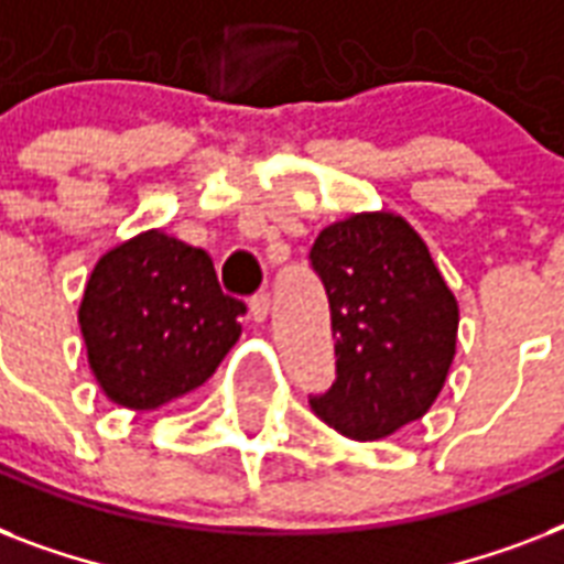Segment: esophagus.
<instances>
[{"mask_svg":"<svg viewBox=\"0 0 564 564\" xmlns=\"http://www.w3.org/2000/svg\"><path fill=\"white\" fill-rule=\"evenodd\" d=\"M248 310H251V318H254V322H265V318H269V310H272L269 292H257L254 299L248 301Z\"/></svg>","mask_w":564,"mask_h":564,"instance_id":"esophagus-1","label":"esophagus"}]
</instances>
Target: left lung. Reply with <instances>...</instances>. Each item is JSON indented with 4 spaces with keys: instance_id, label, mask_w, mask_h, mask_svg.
<instances>
[{
    "instance_id": "1",
    "label": "left lung",
    "mask_w": 564,
    "mask_h": 564,
    "mask_svg": "<svg viewBox=\"0 0 564 564\" xmlns=\"http://www.w3.org/2000/svg\"><path fill=\"white\" fill-rule=\"evenodd\" d=\"M310 265L325 283L336 339V380L310 394L313 412L357 442L419 421L445 386L459 327L424 239L394 213H357L318 234Z\"/></svg>"
}]
</instances>
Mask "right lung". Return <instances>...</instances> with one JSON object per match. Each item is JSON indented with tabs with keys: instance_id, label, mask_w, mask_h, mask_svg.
I'll list each match as a JSON object with an SVG mask.
<instances>
[{
	"instance_id": "1",
	"label": "right lung",
	"mask_w": 564,
	"mask_h": 564,
	"mask_svg": "<svg viewBox=\"0 0 564 564\" xmlns=\"http://www.w3.org/2000/svg\"><path fill=\"white\" fill-rule=\"evenodd\" d=\"M242 313L207 251L145 230L96 263L78 325L105 394L143 412L198 389L237 345Z\"/></svg>"
}]
</instances>
